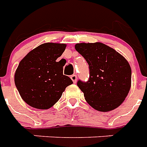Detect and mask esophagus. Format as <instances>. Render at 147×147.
Returning a JSON list of instances; mask_svg holds the SVG:
<instances>
[{"label":"esophagus","mask_w":147,"mask_h":147,"mask_svg":"<svg viewBox=\"0 0 147 147\" xmlns=\"http://www.w3.org/2000/svg\"><path fill=\"white\" fill-rule=\"evenodd\" d=\"M71 79L73 81L74 83H76L77 81V76L76 75H72V76H71Z\"/></svg>","instance_id":"34e87169"}]
</instances>
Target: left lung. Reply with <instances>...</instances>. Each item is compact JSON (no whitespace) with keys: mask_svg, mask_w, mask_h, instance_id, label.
I'll return each mask as SVG.
<instances>
[{"mask_svg":"<svg viewBox=\"0 0 147 147\" xmlns=\"http://www.w3.org/2000/svg\"><path fill=\"white\" fill-rule=\"evenodd\" d=\"M75 48L89 65L88 81L77 83L86 102L101 112L117 108L131 88V69L127 61L102 42L78 43Z\"/></svg>","mask_w":147,"mask_h":147,"instance_id":"1","label":"left lung"}]
</instances>
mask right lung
<instances>
[{"mask_svg": "<svg viewBox=\"0 0 147 147\" xmlns=\"http://www.w3.org/2000/svg\"><path fill=\"white\" fill-rule=\"evenodd\" d=\"M66 44L44 43L29 52L20 62L15 73V84L21 98L31 107L51 108L67 86L73 83L63 75V66L57 59Z\"/></svg>", "mask_w": 147, "mask_h": 147, "instance_id": "add662e5", "label": "right lung"}]
</instances>
